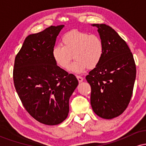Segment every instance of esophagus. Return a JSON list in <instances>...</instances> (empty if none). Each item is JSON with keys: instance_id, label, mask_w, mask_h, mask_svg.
<instances>
[{"instance_id": "34e87169", "label": "esophagus", "mask_w": 146, "mask_h": 146, "mask_svg": "<svg viewBox=\"0 0 146 146\" xmlns=\"http://www.w3.org/2000/svg\"><path fill=\"white\" fill-rule=\"evenodd\" d=\"M76 78H77V79H78V80L79 82H82L83 80H84V78H82V77L80 76V75H77Z\"/></svg>"}]
</instances>
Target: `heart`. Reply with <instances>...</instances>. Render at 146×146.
Listing matches in <instances>:
<instances>
[{"mask_svg":"<svg viewBox=\"0 0 146 146\" xmlns=\"http://www.w3.org/2000/svg\"><path fill=\"white\" fill-rule=\"evenodd\" d=\"M62 45H56L52 49V57L60 67L66 68L73 54L75 60L69 71L81 73L86 69L95 68L102 60L104 42L100 37L85 31L72 30L62 38Z\"/></svg>","mask_w":146,"mask_h":146,"instance_id":"heart-1","label":"heart"}]
</instances>
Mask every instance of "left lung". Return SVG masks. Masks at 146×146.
I'll return each mask as SVG.
<instances>
[{"label":"left lung","instance_id":"obj_1","mask_svg":"<svg viewBox=\"0 0 146 146\" xmlns=\"http://www.w3.org/2000/svg\"><path fill=\"white\" fill-rule=\"evenodd\" d=\"M104 42V54L99 64L86 79L91 87L90 104L103 119L118 117L126 109L136 78V65L126 42L110 26L93 24Z\"/></svg>","mask_w":146,"mask_h":146}]
</instances>
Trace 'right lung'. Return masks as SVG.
<instances>
[{
  "label": "right lung",
  "instance_id": "add662e5",
  "mask_svg": "<svg viewBox=\"0 0 146 146\" xmlns=\"http://www.w3.org/2000/svg\"><path fill=\"white\" fill-rule=\"evenodd\" d=\"M64 25L51 26L25 38L14 62V86L23 106L46 125L62 123L69 112L70 97L78 80L55 62L52 49Z\"/></svg>",
  "mask_w": 146,
  "mask_h": 146
}]
</instances>
